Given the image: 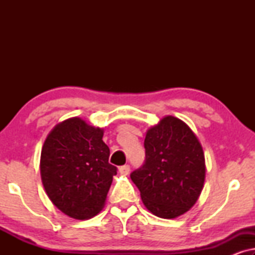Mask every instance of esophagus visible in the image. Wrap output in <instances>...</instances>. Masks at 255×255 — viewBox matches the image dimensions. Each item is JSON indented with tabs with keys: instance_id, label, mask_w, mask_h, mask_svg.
<instances>
[{
	"instance_id": "obj_1",
	"label": "esophagus",
	"mask_w": 255,
	"mask_h": 255,
	"mask_svg": "<svg viewBox=\"0 0 255 255\" xmlns=\"http://www.w3.org/2000/svg\"><path fill=\"white\" fill-rule=\"evenodd\" d=\"M120 173L122 174V175H128V173H130V166L128 165H124V166H121L120 167Z\"/></svg>"
}]
</instances>
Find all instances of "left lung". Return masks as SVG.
Listing matches in <instances>:
<instances>
[{
	"label": "left lung",
	"instance_id": "8db88e82",
	"mask_svg": "<svg viewBox=\"0 0 255 255\" xmlns=\"http://www.w3.org/2000/svg\"><path fill=\"white\" fill-rule=\"evenodd\" d=\"M144 145V166L131 174L142 203L160 218L186 214L200 197L207 173L197 135L183 121L165 116L148 128Z\"/></svg>",
	"mask_w": 255,
	"mask_h": 255
}]
</instances>
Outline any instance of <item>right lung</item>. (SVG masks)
Returning <instances> with one entry per match:
<instances>
[{"mask_svg": "<svg viewBox=\"0 0 255 255\" xmlns=\"http://www.w3.org/2000/svg\"><path fill=\"white\" fill-rule=\"evenodd\" d=\"M103 128L83 118L58 123L45 139L40 154V177L52 203L68 217L89 219L106 205L117 168L110 165Z\"/></svg>", "mask_w": 255, "mask_h": 255, "instance_id": "1", "label": "right lung"}]
</instances>
